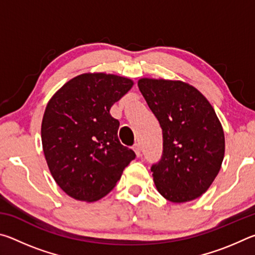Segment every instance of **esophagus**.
I'll return each instance as SVG.
<instances>
[{
  "label": "esophagus",
  "instance_id": "esophagus-1",
  "mask_svg": "<svg viewBox=\"0 0 255 255\" xmlns=\"http://www.w3.org/2000/svg\"><path fill=\"white\" fill-rule=\"evenodd\" d=\"M132 149H133V152H135L136 156H137V157H139L140 155H141V149H140V146H139V144H135V145H133Z\"/></svg>",
  "mask_w": 255,
  "mask_h": 255
}]
</instances>
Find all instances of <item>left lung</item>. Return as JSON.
I'll list each match as a JSON object with an SVG mask.
<instances>
[{
    "mask_svg": "<svg viewBox=\"0 0 255 255\" xmlns=\"http://www.w3.org/2000/svg\"><path fill=\"white\" fill-rule=\"evenodd\" d=\"M138 88L163 131V155L150 171L171 202L195 200L214 182L225 155V136L213 106L182 81L143 77Z\"/></svg>",
    "mask_w": 255,
    "mask_h": 255,
    "instance_id": "left-lung-1",
    "label": "left lung"
}]
</instances>
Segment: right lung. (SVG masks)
Here are the masks:
<instances>
[{
  "label": "right lung",
  "mask_w": 255,
  "mask_h": 255,
  "mask_svg": "<svg viewBox=\"0 0 255 255\" xmlns=\"http://www.w3.org/2000/svg\"><path fill=\"white\" fill-rule=\"evenodd\" d=\"M128 77L84 73L66 82L47 103L41 143L56 183L72 198L93 202L116 187L136 157L120 144L110 108L132 88Z\"/></svg>",
  "instance_id": "obj_1"
}]
</instances>
